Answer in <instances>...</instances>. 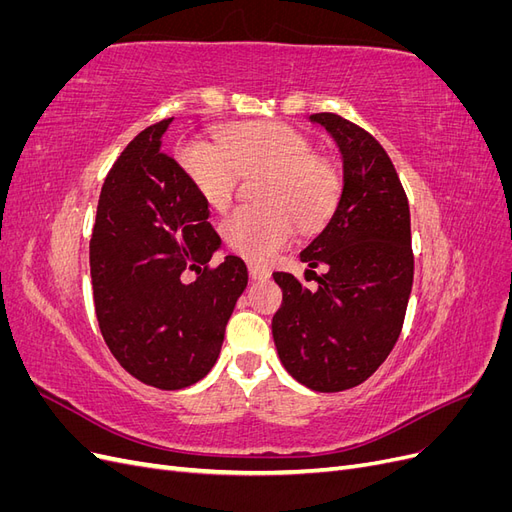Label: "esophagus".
Returning <instances> with one entry per match:
<instances>
[{"label":"esophagus","instance_id":"34e87169","mask_svg":"<svg viewBox=\"0 0 512 512\" xmlns=\"http://www.w3.org/2000/svg\"><path fill=\"white\" fill-rule=\"evenodd\" d=\"M250 277L252 280H269L271 271L265 267H258V265H250Z\"/></svg>","mask_w":512,"mask_h":512}]
</instances>
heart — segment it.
<instances>
[{"label": "heart", "instance_id": "b5f03b06", "mask_svg": "<svg viewBox=\"0 0 512 512\" xmlns=\"http://www.w3.org/2000/svg\"><path fill=\"white\" fill-rule=\"evenodd\" d=\"M177 160L196 192L218 211L232 203L239 175L265 173L258 200L267 207H241L222 222L230 250L258 265L290 245L297 224L305 232L327 224L342 196L337 166L280 121L224 128L215 134V145H183Z\"/></svg>", "mask_w": 512, "mask_h": 512}]
</instances>
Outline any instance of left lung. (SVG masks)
Wrapping results in <instances>:
<instances>
[{
    "label": "left lung",
    "mask_w": 512,
    "mask_h": 512,
    "mask_svg": "<svg viewBox=\"0 0 512 512\" xmlns=\"http://www.w3.org/2000/svg\"><path fill=\"white\" fill-rule=\"evenodd\" d=\"M324 126L344 158V190L329 224L301 252L318 288L277 271L282 307L273 339L288 374L320 393L365 382L391 354L404 327L414 277L410 207L389 153L356 123L335 113ZM309 273V271H307Z\"/></svg>",
    "instance_id": "8db88e82"
}]
</instances>
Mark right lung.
I'll use <instances>...</instances> for the list:
<instances>
[{"instance_id":"obj_1","label":"right lung","mask_w":512,"mask_h":512,"mask_svg":"<svg viewBox=\"0 0 512 512\" xmlns=\"http://www.w3.org/2000/svg\"><path fill=\"white\" fill-rule=\"evenodd\" d=\"M170 121L134 136L108 170L89 241L104 342L128 374L162 391L209 374L247 286L241 258L209 265L222 239L203 196L160 153Z\"/></svg>"}]
</instances>
